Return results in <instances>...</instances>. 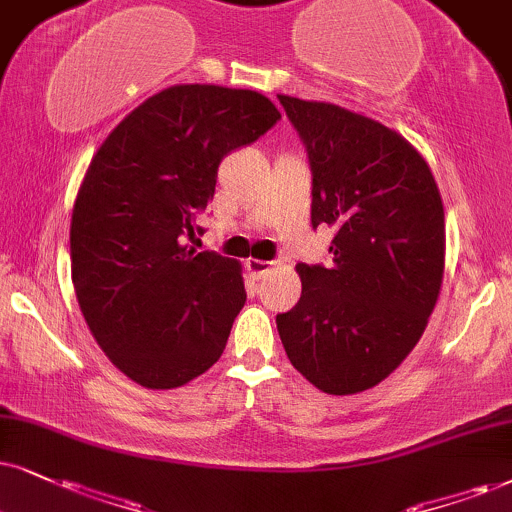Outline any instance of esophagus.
Returning a JSON list of instances; mask_svg holds the SVG:
<instances>
[{
    "mask_svg": "<svg viewBox=\"0 0 512 512\" xmlns=\"http://www.w3.org/2000/svg\"><path fill=\"white\" fill-rule=\"evenodd\" d=\"M270 266H273V263H268V261H258V258H249V261H246V270H249L251 273V277H263L270 270Z\"/></svg>",
    "mask_w": 512,
    "mask_h": 512,
    "instance_id": "obj_1",
    "label": "esophagus"
}]
</instances>
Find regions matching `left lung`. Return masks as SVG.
Masks as SVG:
<instances>
[{
	"instance_id": "1",
	"label": "left lung",
	"mask_w": 512,
	"mask_h": 512,
	"mask_svg": "<svg viewBox=\"0 0 512 512\" xmlns=\"http://www.w3.org/2000/svg\"><path fill=\"white\" fill-rule=\"evenodd\" d=\"M311 166V225L334 227L327 266L299 263L301 299L275 318L287 358L325 394H358L399 368L444 277V206L399 132L342 106L280 94Z\"/></svg>"
}]
</instances>
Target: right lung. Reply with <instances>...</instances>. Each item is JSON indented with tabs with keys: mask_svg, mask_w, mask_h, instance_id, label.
<instances>
[{
	"mask_svg": "<svg viewBox=\"0 0 512 512\" xmlns=\"http://www.w3.org/2000/svg\"><path fill=\"white\" fill-rule=\"evenodd\" d=\"M280 121L263 94L175 85L113 128L71 220V273L92 337L147 389H175L223 353L246 292L239 263L194 251L218 166Z\"/></svg>",
	"mask_w": 512,
	"mask_h": 512,
	"instance_id": "obj_1",
	"label": "right lung"
}]
</instances>
